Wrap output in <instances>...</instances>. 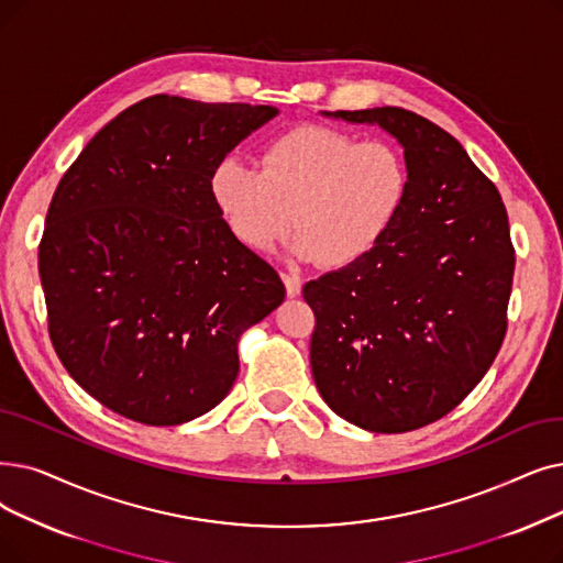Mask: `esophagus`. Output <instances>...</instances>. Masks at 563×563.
<instances>
[{
  "label": "esophagus",
  "mask_w": 563,
  "mask_h": 563,
  "mask_svg": "<svg viewBox=\"0 0 563 563\" xmlns=\"http://www.w3.org/2000/svg\"><path fill=\"white\" fill-rule=\"evenodd\" d=\"M283 280H285V289H287V297H299L301 295V285L303 280L297 276V274H283Z\"/></svg>",
  "instance_id": "34e87169"
}]
</instances>
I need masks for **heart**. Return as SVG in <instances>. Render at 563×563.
I'll use <instances>...</instances> for the list:
<instances>
[{
	"mask_svg": "<svg viewBox=\"0 0 563 563\" xmlns=\"http://www.w3.org/2000/svg\"><path fill=\"white\" fill-rule=\"evenodd\" d=\"M230 232L253 251H272L295 218L289 249L301 260L356 264L394 228L409 192V165L388 140L303 124L268 140L257 167L223 158L209 179Z\"/></svg>",
	"mask_w": 563,
	"mask_h": 563,
	"instance_id": "obj_1",
	"label": "heart"
}]
</instances>
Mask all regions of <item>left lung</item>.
Instances as JSON below:
<instances>
[{
	"instance_id": "1",
	"label": "left lung",
	"mask_w": 563,
	"mask_h": 563,
	"mask_svg": "<svg viewBox=\"0 0 563 563\" xmlns=\"http://www.w3.org/2000/svg\"><path fill=\"white\" fill-rule=\"evenodd\" d=\"M324 114L394 135L409 192L375 251L303 285L312 377L345 421L409 432L467 398L501 347L516 268L506 207L462 144L426 117L390 106Z\"/></svg>"
}]
</instances>
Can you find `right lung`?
Segmentation results:
<instances>
[{
	"instance_id": "obj_1",
	"label": "right lung",
	"mask_w": 563,
	"mask_h": 563,
	"mask_svg": "<svg viewBox=\"0 0 563 563\" xmlns=\"http://www.w3.org/2000/svg\"><path fill=\"white\" fill-rule=\"evenodd\" d=\"M272 106L156 93L96 133L62 177L38 246L47 331L91 398L179 426L236 379L239 335L285 299L276 268L230 232L209 179Z\"/></svg>"
}]
</instances>
